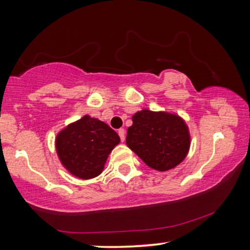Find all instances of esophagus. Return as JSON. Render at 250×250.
<instances>
[{"instance_id":"1","label":"esophagus","mask_w":250,"mask_h":250,"mask_svg":"<svg viewBox=\"0 0 250 250\" xmlns=\"http://www.w3.org/2000/svg\"><path fill=\"white\" fill-rule=\"evenodd\" d=\"M118 133H119V136H120V139H121V141L122 143H124L125 141V129H119V131H118Z\"/></svg>"}]
</instances>
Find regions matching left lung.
<instances>
[{"label":"left lung","mask_w":250,"mask_h":250,"mask_svg":"<svg viewBox=\"0 0 250 250\" xmlns=\"http://www.w3.org/2000/svg\"><path fill=\"white\" fill-rule=\"evenodd\" d=\"M126 131L128 147L156 170H168L183 162L189 147L188 126L180 117L143 110Z\"/></svg>","instance_id":"8db88e82"}]
</instances>
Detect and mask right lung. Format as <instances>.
Returning <instances> with one entry per match:
<instances>
[{"instance_id": "add662e5", "label": "right lung", "mask_w": 250, "mask_h": 250, "mask_svg": "<svg viewBox=\"0 0 250 250\" xmlns=\"http://www.w3.org/2000/svg\"><path fill=\"white\" fill-rule=\"evenodd\" d=\"M120 143L109 125L85 115L57 136L56 149L62 165L75 176L88 180L101 174L107 155Z\"/></svg>"}]
</instances>
